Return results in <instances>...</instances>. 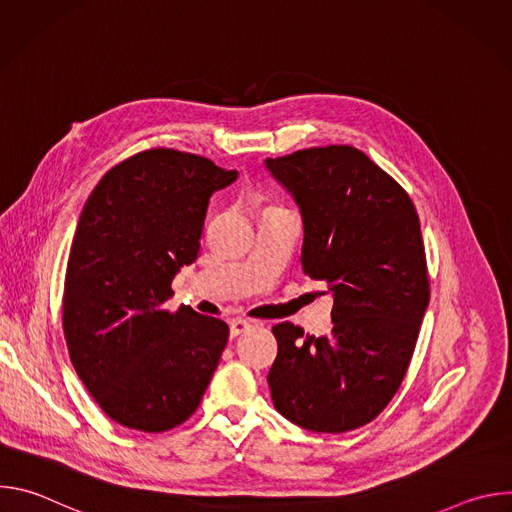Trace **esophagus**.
<instances>
[{"label": "esophagus", "instance_id": "esophagus-1", "mask_svg": "<svg viewBox=\"0 0 512 512\" xmlns=\"http://www.w3.org/2000/svg\"><path fill=\"white\" fill-rule=\"evenodd\" d=\"M253 328V324L249 322V320H241V318H237V320H233L231 322V338H237V336H241V334H245L247 330H251Z\"/></svg>", "mask_w": 512, "mask_h": 512}]
</instances>
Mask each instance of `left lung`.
<instances>
[{"mask_svg":"<svg viewBox=\"0 0 512 512\" xmlns=\"http://www.w3.org/2000/svg\"><path fill=\"white\" fill-rule=\"evenodd\" d=\"M265 166L300 206L304 273L334 296L326 336L291 322L273 326V405L318 433L362 427L399 391L429 304L417 210L352 145L298 150Z\"/></svg>","mask_w":512,"mask_h":512,"instance_id":"1","label":"left lung"}]
</instances>
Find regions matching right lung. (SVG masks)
<instances>
[{"instance_id": "right-lung-1", "label": "right lung", "mask_w": 512, "mask_h": 512, "mask_svg": "<svg viewBox=\"0 0 512 512\" xmlns=\"http://www.w3.org/2000/svg\"><path fill=\"white\" fill-rule=\"evenodd\" d=\"M237 176L196 154L152 148L113 166L81 212L62 328L72 367L119 425L162 433L200 405L229 326L164 304L174 275L198 257L212 192Z\"/></svg>"}]
</instances>
